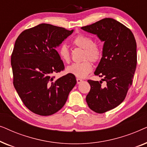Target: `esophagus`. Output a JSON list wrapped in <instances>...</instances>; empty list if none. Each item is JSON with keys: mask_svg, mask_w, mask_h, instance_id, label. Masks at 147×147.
<instances>
[{"mask_svg": "<svg viewBox=\"0 0 147 147\" xmlns=\"http://www.w3.org/2000/svg\"><path fill=\"white\" fill-rule=\"evenodd\" d=\"M76 80H77V84H81L82 82H83V80H81V79H80V78H77V79H76Z\"/></svg>", "mask_w": 147, "mask_h": 147, "instance_id": "1", "label": "esophagus"}]
</instances>
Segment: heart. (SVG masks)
I'll use <instances>...</instances> for the list:
<instances>
[{"mask_svg":"<svg viewBox=\"0 0 147 147\" xmlns=\"http://www.w3.org/2000/svg\"><path fill=\"white\" fill-rule=\"evenodd\" d=\"M72 43L76 47L84 49L83 59H89L96 63L99 61L102 56V51L91 37L84 35H78L74 38ZM58 53L62 61L65 63L70 61V54L68 48L65 44H62L58 49ZM92 71V65L90 61L86 60L82 63H73L66 68L68 74L76 77L84 78Z\"/></svg>","mask_w":147,"mask_h":147,"instance_id":"heart-1","label":"heart"}]
</instances>
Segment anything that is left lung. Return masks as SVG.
I'll list each match as a JSON object with an SVG mask.
<instances>
[{
	"mask_svg": "<svg viewBox=\"0 0 147 147\" xmlns=\"http://www.w3.org/2000/svg\"><path fill=\"white\" fill-rule=\"evenodd\" d=\"M104 42L102 56L94 74L102 81L88 80L91 89L86 96L90 109L102 114L120 105L132 84L137 62L136 43L130 30L111 18L81 27ZM106 81V87L101 86Z\"/></svg>",
	"mask_w": 147,
	"mask_h": 147,
	"instance_id": "left-lung-1",
	"label": "left lung"
}]
</instances>
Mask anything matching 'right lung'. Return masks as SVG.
Returning a JSON list of instances; mask_svg holds the SVG:
<instances>
[{"label": "right lung", "mask_w": 147, "mask_h": 147, "mask_svg": "<svg viewBox=\"0 0 147 147\" xmlns=\"http://www.w3.org/2000/svg\"><path fill=\"white\" fill-rule=\"evenodd\" d=\"M74 29L41 23L22 32L11 55L13 84L28 109L49 116L61 109L76 84L75 76L67 74L54 80L53 74L64 69L57 47Z\"/></svg>", "instance_id": "obj_1"}]
</instances>
